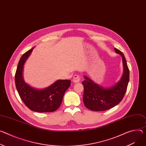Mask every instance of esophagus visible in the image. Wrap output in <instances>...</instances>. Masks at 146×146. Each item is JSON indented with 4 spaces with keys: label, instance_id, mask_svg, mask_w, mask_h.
<instances>
[{
    "label": "esophagus",
    "instance_id": "obj_1",
    "mask_svg": "<svg viewBox=\"0 0 146 146\" xmlns=\"http://www.w3.org/2000/svg\"><path fill=\"white\" fill-rule=\"evenodd\" d=\"M80 77L79 75H74V77H73V82L75 83H78L79 82H80Z\"/></svg>",
    "mask_w": 146,
    "mask_h": 146
}]
</instances>
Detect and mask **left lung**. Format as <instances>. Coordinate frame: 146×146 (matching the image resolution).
<instances>
[{
	"instance_id": "8db88e82",
	"label": "left lung",
	"mask_w": 146,
	"mask_h": 146,
	"mask_svg": "<svg viewBox=\"0 0 146 146\" xmlns=\"http://www.w3.org/2000/svg\"><path fill=\"white\" fill-rule=\"evenodd\" d=\"M115 52L122 58L123 72L119 81L113 86L104 88L84 76L83 102L86 107L94 111H102L111 109L120 102L127 90L129 81V70L123 53L115 48Z\"/></svg>"
}]
</instances>
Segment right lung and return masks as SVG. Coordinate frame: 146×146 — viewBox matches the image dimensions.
Wrapping results in <instances>:
<instances>
[{
  "mask_svg": "<svg viewBox=\"0 0 146 146\" xmlns=\"http://www.w3.org/2000/svg\"><path fill=\"white\" fill-rule=\"evenodd\" d=\"M34 48L21 57L15 74V84L19 94L31 110L38 112H52L60 106L65 91L71 84L70 80H58L44 89L34 88L25 83L23 71L24 64L31 55Z\"/></svg>",
  "mask_w": 146,
  "mask_h": 146,
  "instance_id": "obj_1",
  "label": "right lung"
}]
</instances>
